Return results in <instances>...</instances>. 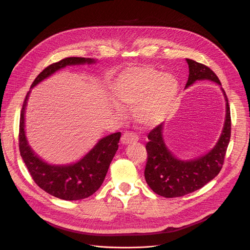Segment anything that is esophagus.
Returning a JSON list of instances; mask_svg holds the SVG:
<instances>
[{"label": "esophagus", "mask_w": 250, "mask_h": 250, "mask_svg": "<svg viewBox=\"0 0 250 250\" xmlns=\"http://www.w3.org/2000/svg\"><path fill=\"white\" fill-rule=\"evenodd\" d=\"M138 141V136L133 132H125L122 136V143L124 145H127V144H132Z\"/></svg>", "instance_id": "esophagus-1"}]
</instances>
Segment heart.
I'll return each instance as SVG.
<instances>
[{"instance_id": "heart-1", "label": "heart", "mask_w": 250, "mask_h": 250, "mask_svg": "<svg viewBox=\"0 0 250 250\" xmlns=\"http://www.w3.org/2000/svg\"><path fill=\"white\" fill-rule=\"evenodd\" d=\"M178 91L177 79L149 67L124 71L111 85L113 97L133 106V115L143 126H154L168 115Z\"/></svg>"}]
</instances>
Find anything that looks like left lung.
<instances>
[{
    "label": "left lung",
    "mask_w": 250,
    "mask_h": 250,
    "mask_svg": "<svg viewBox=\"0 0 250 250\" xmlns=\"http://www.w3.org/2000/svg\"><path fill=\"white\" fill-rule=\"evenodd\" d=\"M189 68L186 88L198 80H211L221 85L217 75L206 64L187 59ZM226 100V118L221 137L216 146L198 159L182 161L170 152L163 140V124L154 127L148 135L146 145L147 163L145 179L150 188L164 198H178L193 192L214 179L224 164L225 154L231 137V115L228 98Z\"/></svg>",
    "instance_id": "obj_1"
}]
</instances>
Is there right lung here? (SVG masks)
<instances>
[{
	"instance_id": "right-lung-1",
	"label": "right lung",
	"mask_w": 250,
	"mask_h": 250,
	"mask_svg": "<svg viewBox=\"0 0 250 250\" xmlns=\"http://www.w3.org/2000/svg\"><path fill=\"white\" fill-rule=\"evenodd\" d=\"M92 63L94 60L86 58H65L46 67L33 81L31 88L65 65ZM29 92L26 95L20 114L19 150L22 159L36 185L45 192L65 201L88 198L101 187L111 160L118 149L121 133L101 139L83 159L73 165L55 166L43 162L29 147L24 132V113Z\"/></svg>"
}]
</instances>
